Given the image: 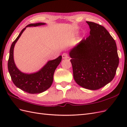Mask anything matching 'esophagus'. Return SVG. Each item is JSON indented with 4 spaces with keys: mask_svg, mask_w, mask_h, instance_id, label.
Wrapping results in <instances>:
<instances>
[{
    "mask_svg": "<svg viewBox=\"0 0 127 127\" xmlns=\"http://www.w3.org/2000/svg\"><path fill=\"white\" fill-rule=\"evenodd\" d=\"M62 57L63 59H67L68 58V55L66 53H64L62 55Z\"/></svg>",
    "mask_w": 127,
    "mask_h": 127,
    "instance_id": "esophagus-1",
    "label": "esophagus"
}]
</instances>
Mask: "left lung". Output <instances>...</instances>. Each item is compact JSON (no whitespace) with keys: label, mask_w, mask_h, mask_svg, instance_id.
<instances>
[{"label":"left lung","mask_w":127,"mask_h":127,"mask_svg":"<svg viewBox=\"0 0 127 127\" xmlns=\"http://www.w3.org/2000/svg\"><path fill=\"white\" fill-rule=\"evenodd\" d=\"M90 35L83 39L69 52L73 76L80 86L99 89L112 81L119 59L113 38L101 25L86 22Z\"/></svg>","instance_id":"obj_1"}]
</instances>
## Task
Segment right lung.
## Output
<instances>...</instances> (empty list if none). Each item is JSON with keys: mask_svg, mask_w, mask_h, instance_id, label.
Masks as SVG:
<instances>
[{"mask_svg": "<svg viewBox=\"0 0 127 127\" xmlns=\"http://www.w3.org/2000/svg\"><path fill=\"white\" fill-rule=\"evenodd\" d=\"M45 24L44 23L30 24L22 30L17 37L13 42L9 51L8 69L11 80L15 85L30 94H38L44 92L50 87L53 82V74L57 66L62 59L60 56L57 59L49 61L41 69L36 73L26 74L19 70L15 64L13 58L14 48L15 43L25 30L26 27L37 26Z\"/></svg>", "mask_w": 127, "mask_h": 127, "instance_id": "right-lung-1", "label": "right lung"}]
</instances>
